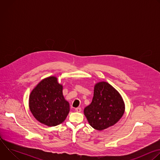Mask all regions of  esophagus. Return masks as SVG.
<instances>
[{
    "label": "esophagus",
    "mask_w": 160,
    "mask_h": 160,
    "mask_svg": "<svg viewBox=\"0 0 160 160\" xmlns=\"http://www.w3.org/2000/svg\"><path fill=\"white\" fill-rule=\"evenodd\" d=\"M75 111H76L77 112H81V111H82V109H81L80 108H77L75 109Z\"/></svg>",
    "instance_id": "34e87169"
}]
</instances>
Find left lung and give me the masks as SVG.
<instances>
[{
  "instance_id": "8db88e82",
  "label": "left lung",
  "mask_w": 160,
  "mask_h": 160,
  "mask_svg": "<svg viewBox=\"0 0 160 160\" xmlns=\"http://www.w3.org/2000/svg\"><path fill=\"white\" fill-rule=\"evenodd\" d=\"M125 109L123 99L118 91L106 82L95 84L92 102L84 109V115L90 125L103 130L116 124Z\"/></svg>"
}]
</instances>
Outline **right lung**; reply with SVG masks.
Wrapping results in <instances>:
<instances>
[{
  "label": "right lung",
  "mask_w": 160,
  "mask_h": 160,
  "mask_svg": "<svg viewBox=\"0 0 160 160\" xmlns=\"http://www.w3.org/2000/svg\"><path fill=\"white\" fill-rule=\"evenodd\" d=\"M62 85L57 77L41 80L32 90L29 108L35 118L42 124L54 127L62 123L70 112V104L62 94Z\"/></svg>",
  "instance_id": "add662e5"
}]
</instances>
